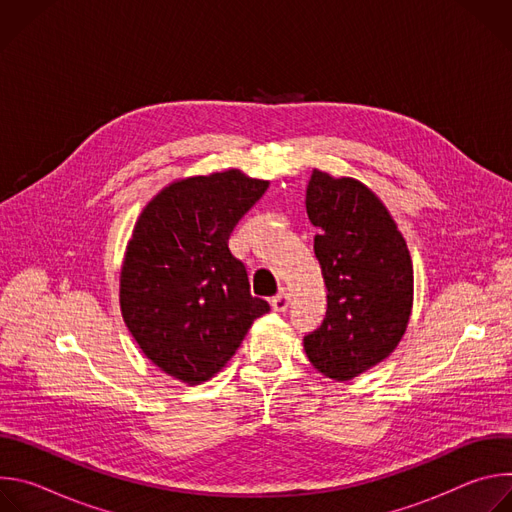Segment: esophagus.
Wrapping results in <instances>:
<instances>
[{
    "label": "esophagus",
    "instance_id": "esophagus-1",
    "mask_svg": "<svg viewBox=\"0 0 512 512\" xmlns=\"http://www.w3.org/2000/svg\"><path fill=\"white\" fill-rule=\"evenodd\" d=\"M287 306H289V294L285 289H281L275 298H271V308L273 312H285Z\"/></svg>",
    "mask_w": 512,
    "mask_h": 512
}]
</instances>
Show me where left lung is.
Returning a JSON list of instances; mask_svg holds the SVG:
<instances>
[{"label": "left lung", "mask_w": 512, "mask_h": 512, "mask_svg": "<svg viewBox=\"0 0 512 512\" xmlns=\"http://www.w3.org/2000/svg\"><path fill=\"white\" fill-rule=\"evenodd\" d=\"M314 253L328 289L322 326L304 338L314 369L350 381L401 342L413 308V263L381 198L354 178L314 170L306 190Z\"/></svg>", "instance_id": "1"}]
</instances>
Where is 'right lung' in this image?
Returning <instances> with one entry per match:
<instances>
[{"mask_svg": "<svg viewBox=\"0 0 512 512\" xmlns=\"http://www.w3.org/2000/svg\"><path fill=\"white\" fill-rule=\"evenodd\" d=\"M267 188L269 180L235 168L190 176L162 188L137 216L119 275L121 316L141 352L186 385L212 379L269 312L229 249Z\"/></svg>", "mask_w": 512, "mask_h": 512, "instance_id": "add662e5", "label": "right lung"}]
</instances>
